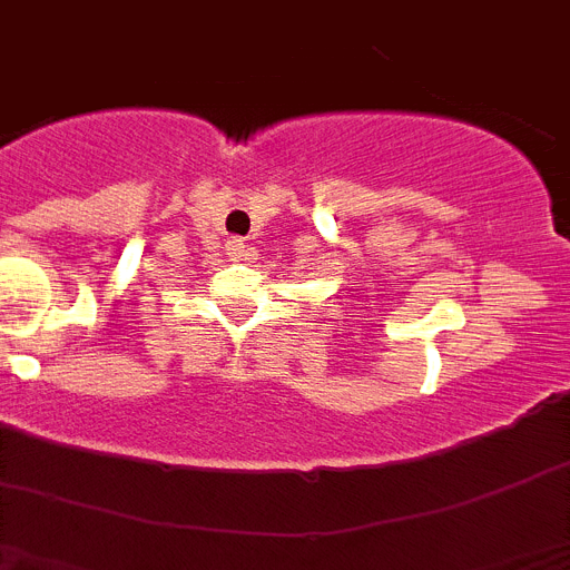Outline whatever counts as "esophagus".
<instances>
[{
    "label": "esophagus",
    "mask_w": 570,
    "mask_h": 570,
    "mask_svg": "<svg viewBox=\"0 0 570 570\" xmlns=\"http://www.w3.org/2000/svg\"><path fill=\"white\" fill-rule=\"evenodd\" d=\"M228 254H232L234 259H239V257H245V243L239 237H232L228 239Z\"/></svg>",
    "instance_id": "obj_1"
}]
</instances>
